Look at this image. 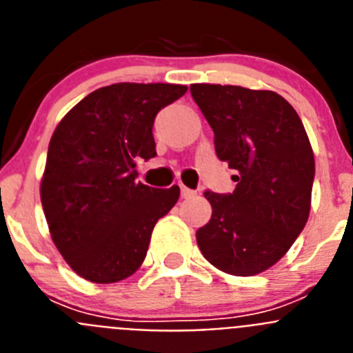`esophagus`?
Segmentation results:
<instances>
[{"mask_svg": "<svg viewBox=\"0 0 353 353\" xmlns=\"http://www.w3.org/2000/svg\"><path fill=\"white\" fill-rule=\"evenodd\" d=\"M180 192H182V198H192V196H196V191L187 189L185 185H180Z\"/></svg>", "mask_w": 353, "mask_h": 353, "instance_id": "obj_1", "label": "esophagus"}]
</instances>
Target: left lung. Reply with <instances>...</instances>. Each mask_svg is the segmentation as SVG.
I'll return each instance as SVG.
<instances>
[{
    "mask_svg": "<svg viewBox=\"0 0 353 353\" xmlns=\"http://www.w3.org/2000/svg\"><path fill=\"white\" fill-rule=\"evenodd\" d=\"M214 130L215 154L235 171L232 194L207 191L212 217L199 251L232 276L265 272L285 256L311 210L314 155L297 111L279 93L233 84H191Z\"/></svg>",
    "mask_w": 353,
    "mask_h": 353,
    "instance_id": "8db88e82",
    "label": "left lung"
}]
</instances>
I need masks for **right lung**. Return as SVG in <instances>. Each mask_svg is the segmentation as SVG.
<instances>
[{
	"label": "right lung",
	"mask_w": 353,
	"mask_h": 353,
	"mask_svg": "<svg viewBox=\"0 0 353 353\" xmlns=\"http://www.w3.org/2000/svg\"><path fill=\"white\" fill-rule=\"evenodd\" d=\"M185 92L183 84H111L84 97L56 125L40 199L56 249L86 281L109 285L132 276L155 223L179 201V185L136 182V161L155 157V114Z\"/></svg>",
	"instance_id": "obj_1"
}]
</instances>
